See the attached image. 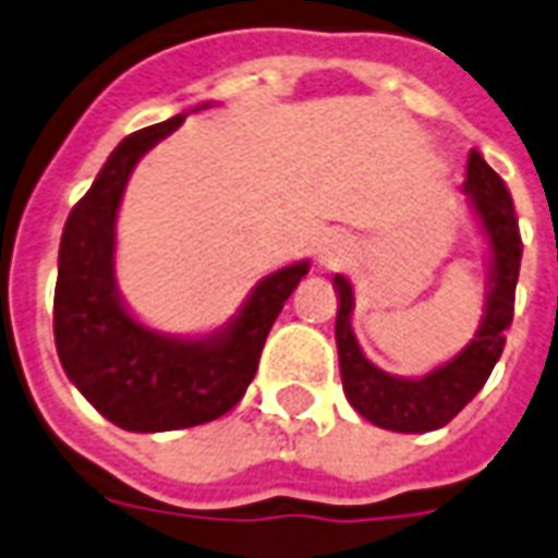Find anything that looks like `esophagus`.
Segmentation results:
<instances>
[{
    "instance_id": "esophagus-1",
    "label": "esophagus",
    "mask_w": 558,
    "mask_h": 558,
    "mask_svg": "<svg viewBox=\"0 0 558 558\" xmlns=\"http://www.w3.org/2000/svg\"><path fill=\"white\" fill-rule=\"evenodd\" d=\"M349 256H352V247H349V241L343 235H326V239L319 241L317 258L323 267L347 265Z\"/></svg>"
}]
</instances>
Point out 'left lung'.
<instances>
[{"label": "left lung", "instance_id": "8db88e82", "mask_svg": "<svg viewBox=\"0 0 558 558\" xmlns=\"http://www.w3.org/2000/svg\"><path fill=\"white\" fill-rule=\"evenodd\" d=\"M465 194L472 203L474 215L481 220L483 235L492 250V276L486 314L477 335L469 347L448 364L436 366L434 373L422 378H396L381 373L369 364L352 335V308L355 296L343 276H335L338 291V319H335V340L340 355V378L349 404L369 418L373 425L399 430V434H425L448 425L469 401L489 381L492 369L498 364L507 328L512 326L515 311V284L521 270V232L512 209L507 185L500 180L486 159L472 150L465 168Z\"/></svg>", "mask_w": 558, "mask_h": 558}]
</instances>
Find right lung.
Masks as SVG:
<instances>
[{
	"label": "right lung",
	"instance_id": "1",
	"mask_svg": "<svg viewBox=\"0 0 558 558\" xmlns=\"http://www.w3.org/2000/svg\"><path fill=\"white\" fill-rule=\"evenodd\" d=\"M183 119L174 116L122 140L93 189L69 211L60 239L54 288L60 364L101 416L136 434L194 427L230 413L256 378L270 326L308 274V262H300L262 279L239 317L209 338H166L128 314L113 276L116 211L133 166Z\"/></svg>",
	"mask_w": 558,
	"mask_h": 558
}]
</instances>
